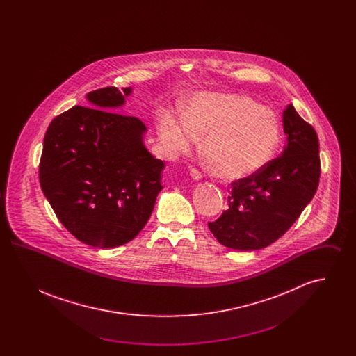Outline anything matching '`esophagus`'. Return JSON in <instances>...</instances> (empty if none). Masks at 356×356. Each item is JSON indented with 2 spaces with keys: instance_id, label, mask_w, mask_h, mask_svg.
<instances>
[{
  "instance_id": "esophagus-1",
  "label": "esophagus",
  "mask_w": 356,
  "mask_h": 356,
  "mask_svg": "<svg viewBox=\"0 0 356 356\" xmlns=\"http://www.w3.org/2000/svg\"><path fill=\"white\" fill-rule=\"evenodd\" d=\"M189 173H191V177H192V179H193V180H200V179H202V177H203V175H202V172H200V170H196V168H192V170H191V172H189Z\"/></svg>"
}]
</instances>
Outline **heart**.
I'll list each match as a JSON object with an SVG mask.
<instances>
[{"mask_svg":"<svg viewBox=\"0 0 356 356\" xmlns=\"http://www.w3.org/2000/svg\"><path fill=\"white\" fill-rule=\"evenodd\" d=\"M202 153L215 176L235 180L263 170L282 140L280 124L261 104L247 96L200 93L183 118L164 116L159 136L170 152H186L204 136Z\"/></svg>","mask_w":356,"mask_h":356,"instance_id":"b5f03b06","label":"heart"}]
</instances>
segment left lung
Masks as SVG:
<instances>
[{"instance_id": "left-lung-1", "label": "left lung", "mask_w": 356, "mask_h": 356, "mask_svg": "<svg viewBox=\"0 0 356 356\" xmlns=\"http://www.w3.org/2000/svg\"><path fill=\"white\" fill-rule=\"evenodd\" d=\"M287 136L282 156L263 170L234 181L228 209L208 227L218 241L237 251L268 247L298 220L319 186V138L289 104L283 112Z\"/></svg>"}]
</instances>
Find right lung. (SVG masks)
Returning a JSON list of instances; mask_svg holds the SVG:
<instances>
[{"label":"right lung","mask_w":356,"mask_h":356,"mask_svg":"<svg viewBox=\"0 0 356 356\" xmlns=\"http://www.w3.org/2000/svg\"><path fill=\"white\" fill-rule=\"evenodd\" d=\"M131 92H89L92 108L76 105L58 115L44 137L41 189L69 232L97 248L135 238L163 189L164 163L145 148L144 122L118 113Z\"/></svg>","instance_id":"obj_1"}]
</instances>
